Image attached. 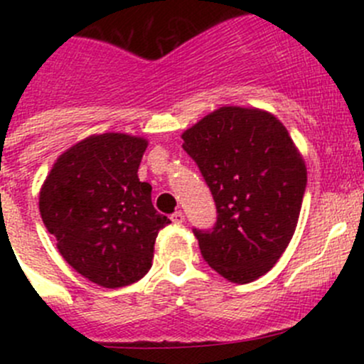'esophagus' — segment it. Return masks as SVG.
<instances>
[{
    "label": "esophagus",
    "instance_id": "1",
    "mask_svg": "<svg viewBox=\"0 0 364 364\" xmlns=\"http://www.w3.org/2000/svg\"><path fill=\"white\" fill-rule=\"evenodd\" d=\"M171 220H172V223H174V225H181V223L185 222V215H183L181 211H174L171 215Z\"/></svg>",
    "mask_w": 364,
    "mask_h": 364
}]
</instances>
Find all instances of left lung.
<instances>
[{
  "mask_svg": "<svg viewBox=\"0 0 364 364\" xmlns=\"http://www.w3.org/2000/svg\"><path fill=\"white\" fill-rule=\"evenodd\" d=\"M183 141L216 205L211 229H192L203 259L234 284L257 280L292 240L306 190L287 128L264 111L222 107Z\"/></svg>",
  "mask_w": 364,
  "mask_h": 364,
  "instance_id": "1",
  "label": "left lung"
}]
</instances>
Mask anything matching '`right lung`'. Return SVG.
<instances>
[{"mask_svg":"<svg viewBox=\"0 0 364 364\" xmlns=\"http://www.w3.org/2000/svg\"><path fill=\"white\" fill-rule=\"evenodd\" d=\"M148 142L124 134L87 137L58 159L40 192L43 225L70 266L107 289L141 280L159 230L171 223L139 181Z\"/></svg>","mask_w":364,"mask_h":364,"instance_id":"add662e5","label":"right lung"}]
</instances>
